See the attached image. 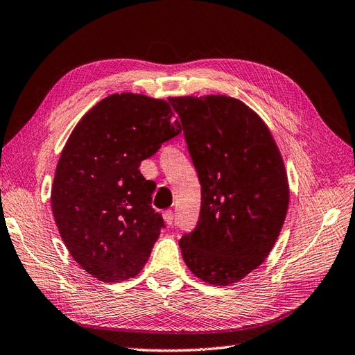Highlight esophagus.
<instances>
[{
    "instance_id": "34e87169",
    "label": "esophagus",
    "mask_w": 355,
    "mask_h": 355,
    "mask_svg": "<svg viewBox=\"0 0 355 355\" xmlns=\"http://www.w3.org/2000/svg\"><path fill=\"white\" fill-rule=\"evenodd\" d=\"M162 218H164V221H166L168 226H171L173 224V211H166L162 214Z\"/></svg>"
}]
</instances>
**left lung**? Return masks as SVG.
I'll list each match as a JSON object with an SVG mask.
<instances>
[{
  "mask_svg": "<svg viewBox=\"0 0 355 355\" xmlns=\"http://www.w3.org/2000/svg\"><path fill=\"white\" fill-rule=\"evenodd\" d=\"M202 185L196 229L179 241L196 277L229 286L270 254L286 218L289 184L263 120L224 94L173 98Z\"/></svg>",
  "mask_w": 355,
  "mask_h": 355,
  "instance_id": "8db88e82",
  "label": "left lung"
}]
</instances>
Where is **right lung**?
I'll return each instance as SVG.
<instances>
[{"label":"right lung","mask_w":355,"mask_h":355,"mask_svg":"<svg viewBox=\"0 0 355 355\" xmlns=\"http://www.w3.org/2000/svg\"><path fill=\"white\" fill-rule=\"evenodd\" d=\"M175 111L173 98L114 93L85 112L67 138L51 206L69 253L94 279L135 277L159 238L157 184L138 168L182 131Z\"/></svg>","instance_id":"1"}]
</instances>
